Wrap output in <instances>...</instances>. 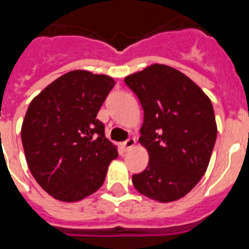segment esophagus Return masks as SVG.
I'll use <instances>...</instances> for the list:
<instances>
[{
  "instance_id": "obj_1",
  "label": "esophagus",
  "mask_w": 249,
  "mask_h": 249,
  "mask_svg": "<svg viewBox=\"0 0 249 249\" xmlns=\"http://www.w3.org/2000/svg\"><path fill=\"white\" fill-rule=\"evenodd\" d=\"M123 146H124L125 150H129V148H132L136 146V140L134 138H128V140L123 142Z\"/></svg>"
}]
</instances>
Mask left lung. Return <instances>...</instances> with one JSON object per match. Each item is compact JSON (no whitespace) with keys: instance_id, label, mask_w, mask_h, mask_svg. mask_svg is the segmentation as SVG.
<instances>
[{"instance_id":"obj_1","label":"left lung","mask_w":249,"mask_h":249,"mask_svg":"<svg viewBox=\"0 0 249 249\" xmlns=\"http://www.w3.org/2000/svg\"><path fill=\"white\" fill-rule=\"evenodd\" d=\"M143 108L140 143L148 165L133 185L150 199L168 203L185 196L208 168L217 138L212 102L182 72L152 64L124 79Z\"/></svg>"}]
</instances>
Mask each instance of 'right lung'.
<instances>
[{"instance_id":"right-lung-1","label":"right lung","mask_w":249,"mask_h":249,"mask_svg":"<svg viewBox=\"0 0 249 249\" xmlns=\"http://www.w3.org/2000/svg\"><path fill=\"white\" fill-rule=\"evenodd\" d=\"M115 86L112 77L71 71L46 86L21 125L29 170L42 189L62 201H77L105 182L117 150L97 113Z\"/></svg>"}]
</instances>
